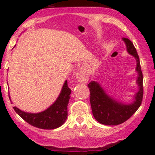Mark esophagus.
<instances>
[{
    "mask_svg": "<svg viewBox=\"0 0 155 155\" xmlns=\"http://www.w3.org/2000/svg\"><path fill=\"white\" fill-rule=\"evenodd\" d=\"M76 78L81 83H87L89 80V75L84 68H79L77 71Z\"/></svg>",
    "mask_w": 155,
    "mask_h": 155,
    "instance_id": "obj_1",
    "label": "esophagus"
}]
</instances>
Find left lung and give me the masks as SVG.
I'll return each instance as SVG.
<instances>
[{"mask_svg": "<svg viewBox=\"0 0 155 155\" xmlns=\"http://www.w3.org/2000/svg\"><path fill=\"white\" fill-rule=\"evenodd\" d=\"M127 46V51L136 60L137 78L136 83L138 91L134 95L132 102L126 103L108 94L98 81H91L87 84L90 88V102L94 119L104 125H119L134 114L141 105L143 98V74L140 64L139 56L133 42L127 38H123Z\"/></svg>", "mask_w": 155, "mask_h": 155, "instance_id": "8db88e82", "label": "left lung"}]
</instances>
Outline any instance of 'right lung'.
Returning a JSON list of instances; mask_svg holds the SVG:
<instances>
[{"label":"right lung","mask_w":155,"mask_h":155,"mask_svg":"<svg viewBox=\"0 0 155 155\" xmlns=\"http://www.w3.org/2000/svg\"><path fill=\"white\" fill-rule=\"evenodd\" d=\"M71 90L68 87V81L63 84L61 93L50 106L39 113H27L16 106L14 109L21 118L30 125L43 130H53L61 127L68 118V105L71 98ZM9 98L11 100L10 94ZM12 102V100H11Z\"/></svg>","instance_id":"add662e5"}]
</instances>
